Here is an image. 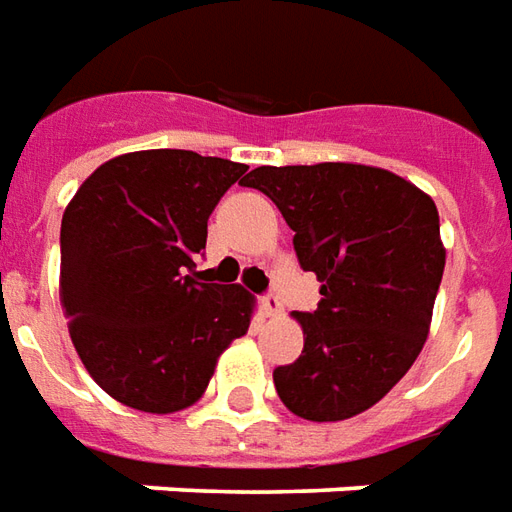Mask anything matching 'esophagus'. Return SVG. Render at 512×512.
<instances>
[{
  "instance_id": "1",
  "label": "esophagus",
  "mask_w": 512,
  "mask_h": 512,
  "mask_svg": "<svg viewBox=\"0 0 512 512\" xmlns=\"http://www.w3.org/2000/svg\"><path fill=\"white\" fill-rule=\"evenodd\" d=\"M262 311L267 317H281L284 314V303H281V297L270 292V295L262 297Z\"/></svg>"
}]
</instances>
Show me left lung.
<instances>
[{
    "instance_id": "1",
    "label": "left lung",
    "mask_w": 512,
    "mask_h": 512,
    "mask_svg": "<svg viewBox=\"0 0 512 512\" xmlns=\"http://www.w3.org/2000/svg\"><path fill=\"white\" fill-rule=\"evenodd\" d=\"M295 231L303 270L320 281L317 311H297L303 353L273 383L308 422H342L389 394L422 353L447 250L438 209L416 184L358 162L250 170Z\"/></svg>"
}]
</instances>
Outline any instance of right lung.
I'll return each mask as SVG.
<instances>
[{
	"label": "right lung",
	"mask_w": 512,
	"mask_h": 512,
	"mask_svg": "<svg viewBox=\"0 0 512 512\" xmlns=\"http://www.w3.org/2000/svg\"><path fill=\"white\" fill-rule=\"evenodd\" d=\"M248 165L181 148L132 151L82 181L60 228V303L90 378L134 411L201 400L256 300L204 284L206 220Z\"/></svg>",
	"instance_id": "1"
}]
</instances>
